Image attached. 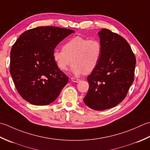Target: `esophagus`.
<instances>
[{"mask_svg": "<svg viewBox=\"0 0 150 150\" xmlns=\"http://www.w3.org/2000/svg\"><path fill=\"white\" fill-rule=\"evenodd\" d=\"M71 80L73 81V82H76V83H78V82L80 81V79H78V78H71Z\"/></svg>", "mask_w": 150, "mask_h": 150, "instance_id": "34e87169", "label": "esophagus"}]
</instances>
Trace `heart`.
<instances>
[{
    "label": "heart",
    "instance_id": "1",
    "mask_svg": "<svg viewBox=\"0 0 150 150\" xmlns=\"http://www.w3.org/2000/svg\"><path fill=\"white\" fill-rule=\"evenodd\" d=\"M102 52V45L98 39L75 36L64 44L63 50H54L52 58L57 68L63 71L72 62L71 71L78 76L93 72L100 62Z\"/></svg>",
    "mask_w": 150,
    "mask_h": 150
}]
</instances>
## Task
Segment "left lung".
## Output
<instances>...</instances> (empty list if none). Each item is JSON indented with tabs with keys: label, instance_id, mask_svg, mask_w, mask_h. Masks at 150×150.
<instances>
[{
	"label": "left lung",
	"instance_id": "left-lung-1",
	"mask_svg": "<svg viewBox=\"0 0 150 150\" xmlns=\"http://www.w3.org/2000/svg\"><path fill=\"white\" fill-rule=\"evenodd\" d=\"M102 57L87 77L88 91L83 101L88 108L102 111L113 108L126 98L134 80L136 58L124 38L106 28L98 32Z\"/></svg>",
	"mask_w": 150,
	"mask_h": 150
}]
</instances>
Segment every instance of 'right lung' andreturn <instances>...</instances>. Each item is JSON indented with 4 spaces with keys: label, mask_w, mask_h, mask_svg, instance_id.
<instances>
[{
    "label": "right lung",
    "mask_w": 150,
    "mask_h": 150,
    "mask_svg": "<svg viewBox=\"0 0 150 150\" xmlns=\"http://www.w3.org/2000/svg\"><path fill=\"white\" fill-rule=\"evenodd\" d=\"M74 31L39 26L21 34L12 46L10 72L18 93L33 105H45L56 100L69 81L52 58L56 46Z\"/></svg>",
    "instance_id": "add662e5"
}]
</instances>
